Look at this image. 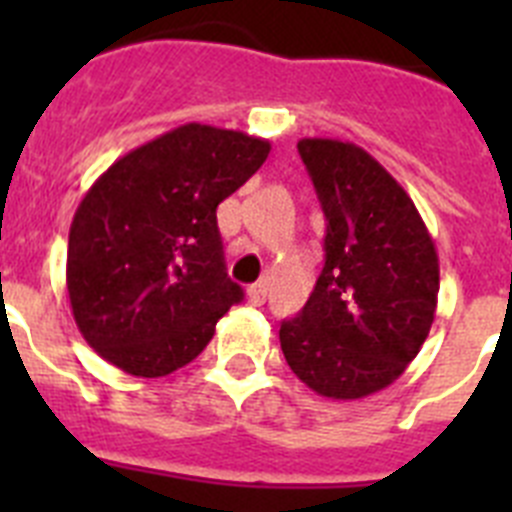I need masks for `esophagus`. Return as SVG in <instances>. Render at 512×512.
<instances>
[{
    "label": "esophagus",
    "instance_id": "34e87169",
    "mask_svg": "<svg viewBox=\"0 0 512 512\" xmlns=\"http://www.w3.org/2000/svg\"><path fill=\"white\" fill-rule=\"evenodd\" d=\"M266 282H256V284H251V287H248V302H251V305H264L266 302Z\"/></svg>",
    "mask_w": 512,
    "mask_h": 512
}]
</instances>
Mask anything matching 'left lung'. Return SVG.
Masks as SVG:
<instances>
[{
  "label": "left lung",
  "mask_w": 512,
  "mask_h": 512,
  "mask_svg": "<svg viewBox=\"0 0 512 512\" xmlns=\"http://www.w3.org/2000/svg\"><path fill=\"white\" fill-rule=\"evenodd\" d=\"M325 215V266L279 328L289 369L318 395L359 400L395 382L428 338L438 253L392 174L354 143H297Z\"/></svg>",
  "instance_id": "left-lung-1"
}]
</instances>
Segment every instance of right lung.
I'll return each mask as SVG.
<instances>
[{
  "mask_svg": "<svg viewBox=\"0 0 512 512\" xmlns=\"http://www.w3.org/2000/svg\"><path fill=\"white\" fill-rule=\"evenodd\" d=\"M271 151L264 138L189 122L117 158L76 207L66 287L81 336L133 377L205 351L243 300L225 271L217 205Z\"/></svg>",
  "mask_w": 512,
  "mask_h": 512,
  "instance_id": "add662e5",
  "label": "right lung"
}]
</instances>
